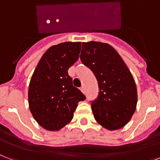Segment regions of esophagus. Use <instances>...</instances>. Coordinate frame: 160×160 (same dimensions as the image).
Wrapping results in <instances>:
<instances>
[{
	"label": "esophagus",
	"mask_w": 160,
	"mask_h": 160,
	"mask_svg": "<svg viewBox=\"0 0 160 160\" xmlns=\"http://www.w3.org/2000/svg\"><path fill=\"white\" fill-rule=\"evenodd\" d=\"M80 90H81V92H82L83 93H85V89H84V86H81L80 87Z\"/></svg>",
	"instance_id": "esophagus-1"
}]
</instances>
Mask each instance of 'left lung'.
Wrapping results in <instances>:
<instances>
[{
    "mask_svg": "<svg viewBox=\"0 0 160 160\" xmlns=\"http://www.w3.org/2000/svg\"><path fill=\"white\" fill-rule=\"evenodd\" d=\"M80 60L98 80V97L91 103L97 122L109 131L125 127L136 111L137 89L122 58L109 44L91 41L83 42Z\"/></svg>",
    "mask_w": 160,
    "mask_h": 160,
    "instance_id": "left-lung-1",
    "label": "left lung"
}]
</instances>
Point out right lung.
I'll return each mask as SVG.
<instances>
[{
  "label": "right lung",
  "mask_w": 160,
  "mask_h": 160,
  "mask_svg": "<svg viewBox=\"0 0 160 160\" xmlns=\"http://www.w3.org/2000/svg\"><path fill=\"white\" fill-rule=\"evenodd\" d=\"M81 42H66L49 48L33 71L28 86V107L42 128L56 132L73 118L85 96L72 84L68 69L79 58Z\"/></svg>",
  "instance_id": "right-lung-1"
}]
</instances>
